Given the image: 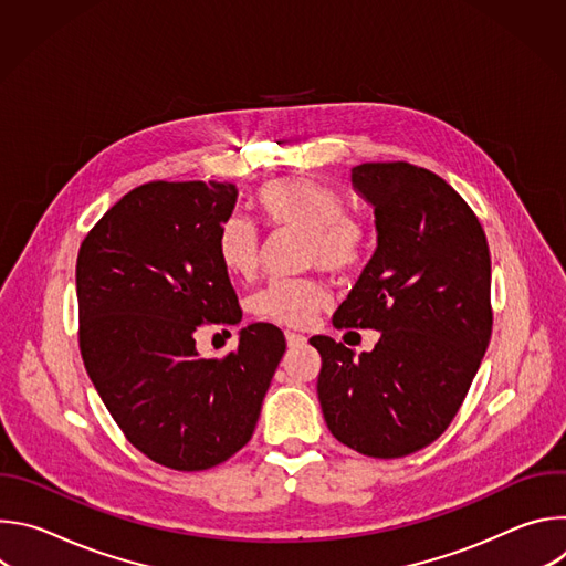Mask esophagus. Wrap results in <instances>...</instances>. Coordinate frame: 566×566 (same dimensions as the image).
I'll use <instances>...</instances> for the list:
<instances>
[{"instance_id": "obj_1", "label": "esophagus", "mask_w": 566, "mask_h": 566, "mask_svg": "<svg viewBox=\"0 0 566 566\" xmlns=\"http://www.w3.org/2000/svg\"><path fill=\"white\" fill-rule=\"evenodd\" d=\"M284 336H286V345H289V347H300V345H304V343H306V338H304L302 334H293V332H286Z\"/></svg>"}]
</instances>
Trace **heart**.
I'll list each match as a JSON object with an SVG mask.
<instances>
[{
    "label": "heart",
    "instance_id": "b5f03b06",
    "mask_svg": "<svg viewBox=\"0 0 566 566\" xmlns=\"http://www.w3.org/2000/svg\"><path fill=\"white\" fill-rule=\"evenodd\" d=\"M255 206L273 228L291 226L306 232V260L322 271L347 275L358 271L371 249L369 223L345 212L334 188L304 177H280L262 184ZM217 258L234 277H253L260 264V232L241 214L228 217L217 232ZM327 302V291L308 277H277L253 300L258 317L286 327H304Z\"/></svg>",
    "mask_w": 566,
    "mask_h": 566
}]
</instances>
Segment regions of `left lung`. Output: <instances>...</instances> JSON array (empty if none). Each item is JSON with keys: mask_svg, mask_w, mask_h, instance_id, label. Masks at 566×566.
<instances>
[{"mask_svg": "<svg viewBox=\"0 0 566 566\" xmlns=\"http://www.w3.org/2000/svg\"><path fill=\"white\" fill-rule=\"evenodd\" d=\"M354 190L374 208L378 247L334 313V327L376 329L356 356L329 336L317 398L332 434L352 450L396 459L437 441L491 343V253L470 206L412 164H363Z\"/></svg>", "mask_w": 566, "mask_h": 566, "instance_id": "1", "label": "left lung"}]
</instances>
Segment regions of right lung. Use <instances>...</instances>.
I'll list each match as a JSON object with an SVG mask.
<instances>
[{
    "instance_id": "add662e5",
    "label": "right lung",
    "mask_w": 566,
    "mask_h": 566,
    "mask_svg": "<svg viewBox=\"0 0 566 566\" xmlns=\"http://www.w3.org/2000/svg\"><path fill=\"white\" fill-rule=\"evenodd\" d=\"M234 184L151 181L90 230L75 264L80 352L127 441L151 461L208 470L244 448L284 356V334L255 322L226 358H201V325L241 308L217 258Z\"/></svg>"
}]
</instances>
